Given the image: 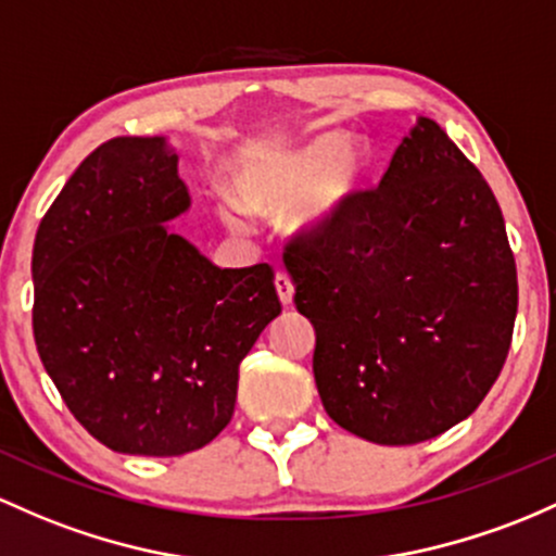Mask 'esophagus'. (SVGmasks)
<instances>
[{
  "label": "esophagus",
  "mask_w": 556,
  "mask_h": 556,
  "mask_svg": "<svg viewBox=\"0 0 556 556\" xmlns=\"http://www.w3.org/2000/svg\"><path fill=\"white\" fill-rule=\"evenodd\" d=\"M274 288H277V295H279V301H282V306H290L292 292H295V285H292L288 271L274 274Z\"/></svg>",
  "instance_id": "1"
}]
</instances>
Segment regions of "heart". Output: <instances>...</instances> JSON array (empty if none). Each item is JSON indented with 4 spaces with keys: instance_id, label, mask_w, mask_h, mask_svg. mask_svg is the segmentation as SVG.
I'll return each instance as SVG.
<instances>
[{
    "instance_id": "obj_1",
    "label": "heart",
    "mask_w": 556,
    "mask_h": 556,
    "mask_svg": "<svg viewBox=\"0 0 556 556\" xmlns=\"http://www.w3.org/2000/svg\"><path fill=\"white\" fill-rule=\"evenodd\" d=\"M367 170V150L327 134L301 148L235 163L227 189L242 211L279 216L298 205V227H321L356 198ZM224 222L240 227L235 213H224Z\"/></svg>"
}]
</instances>
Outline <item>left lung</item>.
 <instances>
[{"label":"left lung","instance_id":"1","mask_svg":"<svg viewBox=\"0 0 556 556\" xmlns=\"http://www.w3.org/2000/svg\"><path fill=\"white\" fill-rule=\"evenodd\" d=\"M295 306L316 329L325 412L382 446L467 419L502 371L517 268L491 187L419 118L380 187L285 248Z\"/></svg>","mask_w":556,"mask_h":556}]
</instances>
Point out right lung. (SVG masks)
I'll return each instance as SVG.
<instances>
[{
	"label": "right lung",
	"instance_id": "add662e5",
	"mask_svg": "<svg viewBox=\"0 0 556 556\" xmlns=\"http://www.w3.org/2000/svg\"><path fill=\"white\" fill-rule=\"evenodd\" d=\"M163 137H115L73 170L34 242V340L89 435L181 456L235 414L240 364L282 314L274 268L213 266L166 224L189 208Z\"/></svg>",
	"mask_w": 556,
	"mask_h": 556
}]
</instances>
